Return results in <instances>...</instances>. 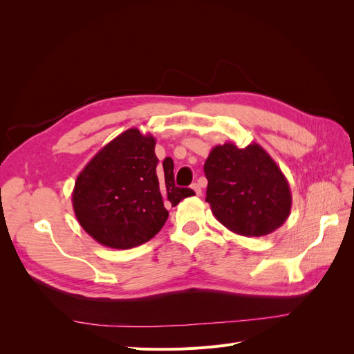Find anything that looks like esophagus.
I'll return each mask as SVG.
<instances>
[{
	"instance_id": "34e87169",
	"label": "esophagus",
	"mask_w": 354,
	"mask_h": 354,
	"mask_svg": "<svg viewBox=\"0 0 354 354\" xmlns=\"http://www.w3.org/2000/svg\"><path fill=\"white\" fill-rule=\"evenodd\" d=\"M192 189H194V192L196 194V196H201V194H202V189H201V186H199L198 183H194V185H192Z\"/></svg>"
}]
</instances>
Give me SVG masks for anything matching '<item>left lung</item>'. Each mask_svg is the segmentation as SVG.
Instances as JSON below:
<instances>
[{"label":"left lung","instance_id":"8db88e82","mask_svg":"<svg viewBox=\"0 0 354 354\" xmlns=\"http://www.w3.org/2000/svg\"><path fill=\"white\" fill-rule=\"evenodd\" d=\"M203 171L208 180L205 201L214 217L233 233L266 236L291 214L288 180L260 145L214 146Z\"/></svg>","mask_w":354,"mask_h":354}]
</instances>
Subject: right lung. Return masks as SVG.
I'll return each mask as SVG.
<instances>
[{
  "instance_id": "add662e5",
  "label": "right lung",
  "mask_w": 354,
  "mask_h": 354,
  "mask_svg": "<svg viewBox=\"0 0 354 354\" xmlns=\"http://www.w3.org/2000/svg\"><path fill=\"white\" fill-rule=\"evenodd\" d=\"M156 140L128 128L103 146L78 174L72 207L81 227L103 246L130 250L151 241L168 218L167 207L194 196L174 185V164L158 165Z\"/></svg>"
}]
</instances>
